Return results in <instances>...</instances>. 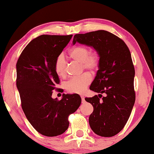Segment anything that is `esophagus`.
Instances as JSON below:
<instances>
[{
  "label": "esophagus",
  "instance_id": "esophagus-1",
  "mask_svg": "<svg viewBox=\"0 0 154 154\" xmlns=\"http://www.w3.org/2000/svg\"><path fill=\"white\" fill-rule=\"evenodd\" d=\"M81 100H82V103H83V102H85V98L83 97V96H81Z\"/></svg>",
  "mask_w": 154,
  "mask_h": 154
}]
</instances>
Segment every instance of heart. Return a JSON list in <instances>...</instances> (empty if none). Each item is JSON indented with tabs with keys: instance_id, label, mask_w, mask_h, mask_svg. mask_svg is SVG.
Instances as JSON below:
<instances>
[{
	"instance_id": "obj_1",
	"label": "heart",
	"mask_w": 154,
	"mask_h": 154,
	"mask_svg": "<svg viewBox=\"0 0 154 154\" xmlns=\"http://www.w3.org/2000/svg\"><path fill=\"white\" fill-rule=\"evenodd\" d=\"M70 57L75 61L82 63L83 68L94 71L98 67L100 62V56L97 52L90 53L88 47L83 45H78L70 51ZM67 64L65 57L60 54L56 58L54 63L55 72L58 77L63 78L66 75ZM91 82V76L90 74L84 73L80 76L73 78L66 84L68 91L73 94H83L87 87Z\"/></svg>"
}]
</instances>
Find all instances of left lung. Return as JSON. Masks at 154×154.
Wrapping results in <instances>:
<instances>
[{
  "mask_svg": "<svg viewBox=\"0 0 154 154\" xmlns=\"http://www.w3.org/2000/svg\"><path fill=\"white\" fill-rule=\"evenodd\" d=\"M75 43L92 47L100 56L98 70L90 86L99 94L85 100L94 107L88 120L93 131L111 137L125 126L135 103V69L130 51L123 40L103 30L75 34L73 45Z\"/></svg>",
  "mask_w": 154,
  "mask_h": 154,
  "instance_id": "1",
  "label": "left lung"
}]
</instances>
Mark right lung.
<instances>
[{
	"label": "right lung",
	"mask_w": 154,
	"mask_h": 154,
	"mask_svg": "<svg viewBox=\"0 0 154 154\" xmlns=\"http://www.w3.org/2000/svg\"><path fill=\"white\" fill-rule=\"evenodd\" d=\"M73 35H42L26 45L16 63V86L25 115L38 132L56 136L68 129V119L81 105L79 94H63L61 100L52 94L60 80L54 63Z\"/></svg>",
	"instance_id": "1"
}]
</instances>
